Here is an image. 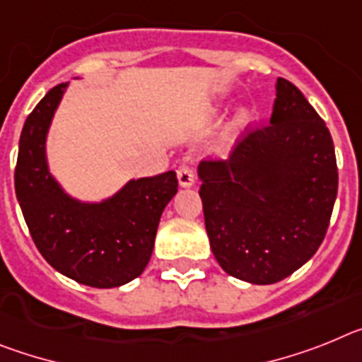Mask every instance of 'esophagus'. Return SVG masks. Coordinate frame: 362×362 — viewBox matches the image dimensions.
<instances>
[{
    "label": "esophagus",
    "instance_id": "esophagus-1",
    "mask_svg": "<svg viewBox=\"0 0 362 362\" xmlns=\"http://www.w3.org/2000/svg\"><path fill=\"white\" fill-rule=\"evenodd\" d=\"M177 177L180 187H191V185L194 184V171L189 165H180V168L177 169Z\"/></svg>",
    "mask_w": 362,
    "mask_h": 362
}]
</instances>
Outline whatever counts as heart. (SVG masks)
Here are the masks:
<instances>
[{"instance_id": "1", "label": "heart", "mask_w": 362, "mask_h": 362, "mask_svg": "<svg viewBox=\"0 0 362 362\" xmlns=\"http://www.w3.org/2000/svg\"><path fill=\"white\" fill-rule=\"evenodd\" d=\"M247 122H250V111H247V109H238V112L235 115L231 124H229L228 133H226V140H228V142H233L242 129L246 127Z\"/></svg>"}]
</instances>
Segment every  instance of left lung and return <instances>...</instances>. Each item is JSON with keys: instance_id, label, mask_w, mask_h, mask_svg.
Instances as JSON below:
<instances>
[{"instance_id": "1", "label": "left lung", "mask_w": 362, "mask_h": 362, "mask_svg": "<svg viewBox=\"0 0 362 362\" xmlns=\"http://www.w3.org/2000/svg\"><path fill=\"white\" fill-rule=\"evenodd\" d=\"M269 125L226 162H200V199L213 255L228 275L273 284L315 255L337 197L332 136L304 94L275 83Z\"/></svg>"}]
</instances>
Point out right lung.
<instances>
[{
	"mask_svg": "<svg viewBox=\"0 0 362 362\" xmlns=\"http://www.w3.org/2000/svg\"><path fill=\"white\" fill-rule=\"evenodd\" d=\"M69 89L59 83L23 125L14 173L16 197L43 259L93 288H118L142 275L163 209L178 191L177 173L131 178L102 200H80L52 175L47 138Z\"/></svg>",
	"mask_w": 362,
	"mask_h": 362,
	"instance_id": "right-lung-1",
	"label": "right lung"
}]
</instances>
